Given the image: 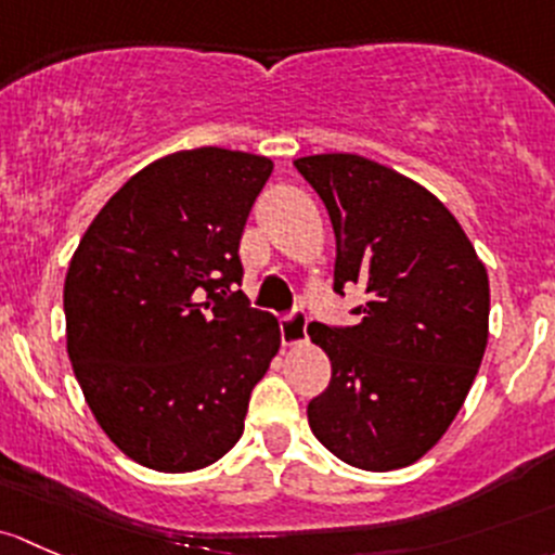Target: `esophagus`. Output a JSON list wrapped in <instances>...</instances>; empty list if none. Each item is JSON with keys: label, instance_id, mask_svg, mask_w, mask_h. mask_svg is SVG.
<instances>
[{"label": "esophagus", "instance_id": "esophagus-1", "mask_svg": "<svg viewBox=\"0 0 555 555\" xmlns=\"http://www.w3.org/2000/svg\"><path fill=\"white\" fill-rule=\"evenodd\" d=\"M280 339L285 347L301 345L307 339V312L301 307H294L288 315L280 318Z\"/></svg>", "mask_w": 555, "mask_h": 555}]
</instances>
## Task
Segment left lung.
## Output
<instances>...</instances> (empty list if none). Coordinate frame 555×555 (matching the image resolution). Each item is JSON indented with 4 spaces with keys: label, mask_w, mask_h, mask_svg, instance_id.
<instances>
[{
    "label": "left lung",
    "mask_w": 555,
    "mask_h": 555,
    "mask_svg": "<svg viewBox=\"0 0 555 555\" xmlns=\"http://www.w3.org/2000/svg\"><path fill=\"white\" fill-rule=\"evenodd\" d=\"M296 170L336 235L334 294L358 285V325L310 323L331 382L307 405L341 462L385 473L447 433L489 339V278L460 221L425 186L358 154H312Z\"/></svg>",
    "instance_id": "obj_1"
}]
</instances>
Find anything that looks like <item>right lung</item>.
I'll use <instances>...</instances> for the list:
<instances>
[{
    "label": "right lung",
    "instance_id": "add662e5",
    "mask_svg": "<svg viewBox=\"0 0 555 555\" xmlns=\"http://www.w3.org/2000/svg\"><path fill=\"white\" fill-rule=\"evenodd\" d=\"M272 163L203 146L146 165L88 227L64 283L66 350L130 460L214 465L243 436L280 325L243 291L240 237Z\"/></svg>",
    "mask_w": 555,
    "mask_h": 555
}]
</instances>
